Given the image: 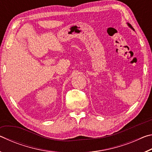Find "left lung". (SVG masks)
I'll list each match as a JSON object with an SVG mask.
<instances>
[{"instance_id":"obj_1","label":"left lung","mask_w":152,"mask_h":152,"mask_svg":"<svg viewBox=\"0 0 152 152\" xmlns=\"http://www.w3.org/2000/svg\"><path fill=\"white\" fill-rule=\"evenodd\" d=\"M128 25H129V26L131 28H132V29H133V27L132 26V25H131L129 23H128Z\"/></svg>"}]
</instances>
